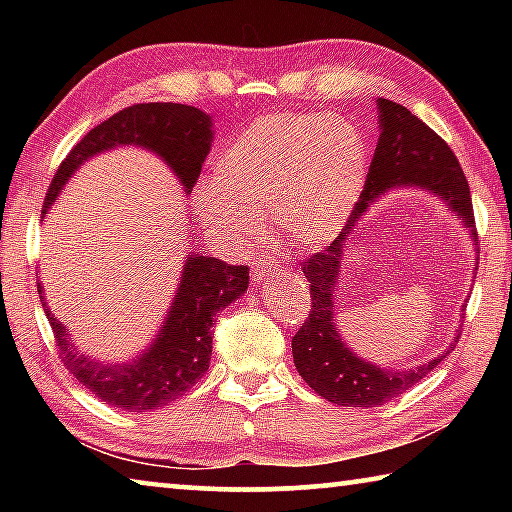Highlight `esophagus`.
<instances>
[{
  "instance_id": "34e87169",
  "label": "esophagus",
  "mask_w": 512,
  "mask_h": 512,
  "mask_svg": "<svg viewBox=\"0 0 512 512\" xmlns=\"http://www.w3.org/2000/svg\"><path fill=\"white\" fill-rule=\"evenodd\" d=\"M277 275V262L275 259H259L253 266V280L255 282H268Z\"/></svg>"
}]
</instances>
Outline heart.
Segmentation results:
<instances>
[{
	"label": "heart",
	"instance_id": "1",
	"mask_svg": "<svg viewBox=\"0 0 512 512\" xmlns=\"http://www.w3.org/2000/svg\"><path fill=\"white\" fill-rule=\"evenodd\" d=\"M366 144L339 117L273 115L257 121L216 162L219 186L196 189L205 225L232 246L264 235L275 216L287 244L320 248L339 235L366 183Z\"/></svg>",
	"mask_w": 512,
	"mask_h": 512
}]
</instances>
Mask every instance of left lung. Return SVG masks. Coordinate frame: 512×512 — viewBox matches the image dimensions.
<instances>
[{
  "label": "left lung",
  "mask_w": 512,
  "mask_h": 512,
  "mask_svg": "<svg viewBox=\"0 0 512 512\" xmlns=\"http://www.w3.org/2000/svg\"><path fill=\"white\" fill-rule=\"evenodd\" d=\"M377 106L381 133L359 201L345 221L341 235L320 253L302 259L300 264L309 282L311 311L291 341L293 363L311 391L332 404L366 406V409L386 404L409 391L445 359L449 350L443 357L427 361L415 370L395 372L372 366L345 348L334 329L332 289L341 277L343 253L357 237L359 216L386 189L397 185L422 187L445 198L452 212L470 228L474 246H479L470 185L454 151L409 108L391 99H377Z\"/></svg>",
  "instance_id": "left-lung-1"
}]
</instances>
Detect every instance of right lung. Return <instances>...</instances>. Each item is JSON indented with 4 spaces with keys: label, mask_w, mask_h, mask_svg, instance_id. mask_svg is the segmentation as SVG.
I'll return each mask as SVG.
<instances>
[{
    "label": "right lung",
    "mask_w": 512,
    "mask_h": 512,
    "mask_svg": "<svg viewBox=\"0 0 512 512\" xmlns=\"http://www.w3.org/2000/svg\"><path fill=\"white\" fill-rule=\"evenodd\" d=\"M210 142L212 119L203 110L185 103H135L94 126L67 153L47 189L42 214H47L60 187L83 160L117 144H140L160 153L189 192L201 176ZM248 277V266L225 264L205 255L189 257L158 341L126 366H103L76 352L67 341L63 325L47 309L40 284L38 293L65 368L101 402L140 413L167 406L203 379L212 359L214 318L248 289Z\"/></svg>",
    "instance_id": "obj_1"
}]
</instances>
